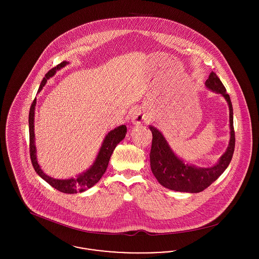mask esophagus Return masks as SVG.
Instances as JSON below:
<instances>
[{
  "label": "esophagus",
  "instance_id": "esophagus-1",
  "mask_svg": "<svg viewBox=\"0 0 259 259\" xmlns=\"http://www.w3.org/2000/svg\"><path fill=\"white\" fill-rule=\"evenodd\" d=\"M146 119H147V116L141 112H135L133 115V122L136 124L144 122Z\"/></svg>",
  "mask_w": 259,
  "mask_h": 259
}]
</instances>
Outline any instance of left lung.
<instances>
[{
  "mask_svg": "<svg viewBox=\"0 0 259 259\" xmlns=\"http://www.w3.org/2000/svg\"><path fill=\"white\" fill-rule=\"evenodd\" d=\"M205 85L209 90L222 94L228 103L230 122L229 145L215 165L207 168L195 167L180 159L170 149L161 133L150 125L149 130L152 134L149 153L150 168L158 183L168 189L183 192H200L215 182L231 161L235 147V134L233 127V109L229 95L214 72L210 73Z\"/></svg>",
  "mask_w": 259,
  "mask_h": 259,
  "instance_id": "obj_1",
  "label": "left lung"
}]
</instances>
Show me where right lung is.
Instances as JSON below:
<instances>
[{
    "label": "right lung",
    "instance_id": "1",
    "mask_svg": "<svg viewBox=\"0 0 259 259\" xmlns=\"http://www.w3.org/2000/svg\"><path fill=\"white\" fill-rule=\"evenodd\" d=\"M69 63L64 61L61 64L57 65L55 68L51 69L41 80V83L38 88V92L42 89V87L46 84L47 80L56 74L57 71L64 68ZM36 99L34 100L30 113H29V133H30V156L32 160V164L36 170L37 175L45 180L48 184L55 187L57 190L64 192V193H76V192H82L92 186L96 185L103 175L106 172L111 153L113 152V149L117 146L119 142H121L126 134V126L125 125H119L118 127L111 131L105 138L104 143L102 145V148L100 149V152L94 162V164L85 170L83 174L79 175L77 178L70 179V180H55L46 174L42 172L37 161L36 156V146H35V133H34V116H35V106H36Z\"/></svg>",
    "mask_w": 259,
    "mask_h": 259
}]
</instances>
